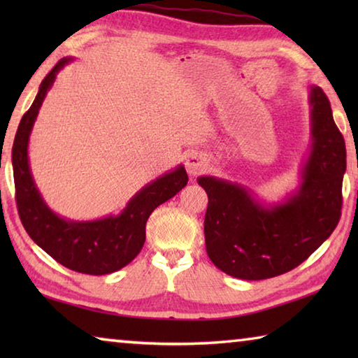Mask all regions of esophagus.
Instances as JSON below:
<instances>
[{"label": "esophagus", "instance_id": "1", "mask_svg": "<svg viewBox=\"0 0 358 358\" xmlns=\"http://www.w3.org/2000/svg\"><path fill=\"white\" fill-rule=\"evenodd\" d=\"M207 166H208L207 156L201 153V151H191L186 157V171L187 173L192 175V177H196V175L201 173Z\"/></svg>", "mask_w": 358, "mask_h": 358}]
</instances>
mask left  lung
I'll list each match as a JSON object with an SVG mask.
<instances>
[{
	"label": "left lung",
	"instance_id": "1",
	"mask_svg": "<svg viewBox=\"0 0 358 358\" xmlns=\"http://www.w3.org/2000/svg\"><path fill=\"white\" fill-rule=\"evenodd\" d=\"M311 145L299 186L281 201L265 202L237 181L202 175L208 194L203 232L217 268L248 281L286 273L330 237L341 216L346 145L330 102L317 85L308 87Z\"/></svg>",
	"mask_w": 358,
	"mask_h": 358
}]
</instances>
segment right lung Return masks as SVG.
Listing matches in <instances>:
<instances>
[{
  "label": "right lung",
  "instance_id": "right-lung-1",
  "mask_svg": "<svg viewBox=\"0 0 358 358\" xmlns=\"http://www.w3.org/2000/svg\"><path fill=\"white\" fill-rule=\"evenodd\" d=\"M72 59L64 57L48 72L17 129L12 147L15 201L23 227L48 256L78 273L107 275L123 268L141 252L150 215L183 189L187 185V173L185 166L178 164L138 189L118 215H107L99 220H69L48 207L29 167V136L58 72Z\"/></svg>",
  "mask_w": 358,
  "mask_h": 358
}]
</instances>
